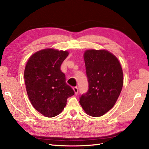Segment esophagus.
I'll return each mask as SVG.
<instances>
[{
    "instance_id": "34e87169",
    "label": "esophagus",
    "mask_w": 149,
    "mask_h": 149,
    "mask_svg": "<svg viewBox=\"0 0 149 149\" xmlns=\"http://www.w3.org/2000/svg\"><path fill=\"white\" fill-rule=\"evenodd\" d=\"M73 90H74V91L75 95H78V88L77 87H76V86H75V87L73 88Z\"/></svg>"
}]
</instances>
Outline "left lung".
I'll return each instance as SVG.
<instances>
[{"mask_svg":"<svg viewBox=\"0 0 149 149\" xmlns=\"http://www.w3.org/2000/svg\"><path fill=\"white\" fill-rule=\"evenodd\" d=\"M88 90L79 98L86 113L98 117L111 109L121 93L122 68L116 56L107 50H86L84 54Z\"/></svg>","mask_w":149,"mask_h":149,"instance_id":"8db88e82","label":"left lung"}]
</instances>
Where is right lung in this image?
<instances>
[{
    "mask_svg": "<svg viewBox=\"0 0 149 149\" xmlns=\"http://www.w3.org/2000/svg\"><path fill=\"white\" fill-rule=\"evenodd\" d=\"M68 52L45 49L29 58L24 70L28 97L35 109L46 117L59 115L67 99L74 94L66 83L61 65Z\"/></svg>",
    "mask_w": 149,
    "mask_h": 149,
    "instance_id": "obj_1",
    "label": "right lung"
}]
</instances>
